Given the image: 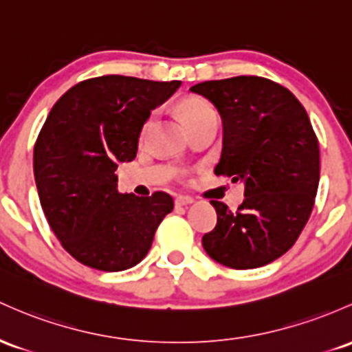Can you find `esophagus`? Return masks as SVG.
<instances>
[{
    "label": "esophagus",
    "mask_w": 352,
    "mask_h": 352,
    "mask_svg": "<svg viewBox=\"0 0 352 352\" xmlns=\"http://www.w3.org/2000/svg\"><path fill=\"white\" fill-rule=\"evenodd\" d=\"M190 204H194V199H190V197L180 195V197H177V199H175V206L177 207H187V206H190Z\"/></svg>",
    "instance_id": "esophagus-1"
}]
</instances>
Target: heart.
Here are the masks:
<instances>
[{
	"mask_svg": "<svg viewBox=\"0 0 352 352\" xmlns=\"http://www.w3.org/2000/svg\"><path fill=\"white\" fill-rule=\"evenodd\" d=\"M177 108H179L180 117H182L184 123L187 125L188 130H194L195 126L202 125V123L208 122V120L215 118L214 108L208 105L206 100L195 95L184 96V98L179 102V105H177ZM152 122H153V117H148L145 120L144 125H142V132H140L142 137L148 132V129L152 126Z\"/></svg>",
	"mask_w": 352,
	"mask_h": 352,
	"instance_id": "heart-1",
	"label": "heart"
}]
</instances>
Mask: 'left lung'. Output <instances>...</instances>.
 <instances>
[{
    "mask_svg": "<svg viewBox=\"0 0 352 352\" xmlns=\"http://www.w3.org/2000/svg\"><path fill=\"white\" fill-rule=\"evenodd\" d=\"M223 122L217 175L245 184L235 212L210 200L217 226L202 237L206 252L237 270L276 261L311 217L319 185V142L306 108L287 88L262 76L197 83Z\"/></svg>",
    "mask_w": 352,
    "mask_h": 352,
    "instance_id": "8db88e82",
    "label": "left lung"
}]
</instances>
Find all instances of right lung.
Returning <instances> with one entry per match:
<instances>
[{"mask_svg":"<svg viewBox=\"0 0 352 352\" xmlns=\"http://www.w3.org/2000/svg\"><path fill=\"white\" fill-rule=\"evenodd\" d=\"M180 82L105 75L83 80L53 105L33 150L41 208L63 249L105 272L137 265L173 208L165 192L120 194V162L137 157L150 111Z\"/></svg>","mask_w":352,"mask_h":352,"instance_id":"obj_1","label":"right lung"}]
</instances>
